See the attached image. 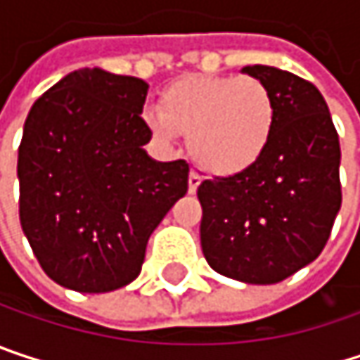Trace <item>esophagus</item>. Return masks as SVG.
<instances>
[{"mask_svg":"<svg viewBox=\"0 0 360 360\" xmlns=\"http://www.w3.org/2000/svg\"><path fill=\"white\" fill-rule=\"evenodd\" d=\"M200 183H202V177L195 171H191L189 173V193H195V189L200 187Z\"/></svg>","mask_w":360,"mask_h":360,"instance_id":"obj_1","label":"esophagus"}]
</instances>
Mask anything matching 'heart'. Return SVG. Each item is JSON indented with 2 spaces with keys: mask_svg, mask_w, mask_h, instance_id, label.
Instances as JSON below:
<instances>
[{
  "mask_svg": "<svg viewBox=\"0 0 360 360\" xmlns=\"http://www.w3.org/2000/svg\"><path fill=\"white\" fill-rule=\"evenodd\" d=\"M146 122L162 141L187 135L189 154L202 171L231 177L264 154L275 129V100L256 77L191 75L162 91Z\"/></svg>",
  "mask_w": 360,
  "mask_h": 360,
  "instance_id": "obj_1",
  "label": "heart"
}]
</instances>
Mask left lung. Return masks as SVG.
I'll return each mask as SVG.
<instances>
[{"label": "left lung", "instance_id": "8db88e82", "mask_svg": "<svg viewBox=\"0 0 360 360\" xmlns=\"http://www.w3.org/2000/svg\"><path fill=\"white\" fill-rule=\"evenodd\" d=\"M242 70L271 89L275 129L250 169L202 181L200 240L217 273L266 285L325 248L342 206L340 139L311 81L260 64Z\"/></svg>", "mask_w": 360, "mask_h": 360}]
</instances>
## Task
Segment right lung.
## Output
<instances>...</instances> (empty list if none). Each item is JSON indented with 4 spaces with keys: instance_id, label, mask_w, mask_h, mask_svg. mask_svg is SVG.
Returning <instances> with one entry per match:
<instances>
[{
    "instance_id": "1",
    "label": "right lung",
    "mask_w": 360,
    "mask_h": 360,
    "mask_svg": "<svg viewBox=\"0 0 360 360\" xmlns=\"http://www.w3.org/2000/svg\"><path fill=\"white\" fill-rule=\"evenodd\" d=\"M148 83L81 68L29 112L18 148L20 225L41 269L75 292L131 283L152 231L187 193L185 160L156 162L139 116Z\"/></svg>"
}]
</instances>
